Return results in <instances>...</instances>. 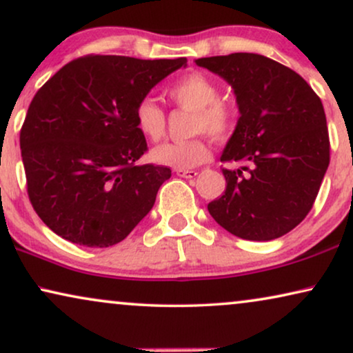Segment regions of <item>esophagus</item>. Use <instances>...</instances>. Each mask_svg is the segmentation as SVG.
Here are the masks:
<instances>
[{
	"instance_id": "1",
	"label": "esophagus",
	"mask_w": 353,
	"mask_h": 353,
	"mask_svg": "<svg viewBox=\"0 0 353 353\" xmlns=\"http://www.w3.org/2000/svg\"><path fill=\"white\" fill-rule=\"evenodd\" d=\"M176 175L181 178H196L197 172L196 170H181V168H176Z\"/></svg>"
}]
</instances>
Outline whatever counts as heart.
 Here are the masks:
<instances>
[{
	"label": "heart",
	"instance_id": "1",
	"mask_svg": "<svg viewBox=\"0 0 353 353\" xmlns=\"http://www.w3.org/2000/svg\"><path fill=\"white\" fill-rule=\"evenodd\" d=\"M168 98L180 108L191 110V133L204 132L215 139L233 133L239 109L231 98H220V88L210 77L199 72L188 74L168 86ZM134 125L144 138L159 141L165 134V112L152 98H143L134 108ZM154 162L172 168L190 170L210 159V149L202 138L159 144L151 151Z\"/></svg>",
	"mask_w": 353,
	"mask_h": 353
}]
</instances>
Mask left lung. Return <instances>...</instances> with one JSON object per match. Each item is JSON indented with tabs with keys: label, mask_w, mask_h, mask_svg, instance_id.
<instances>
[{
	"label": "left lung",
	"mask_w": 353,
	"mask_h": 353,
	"mask_svg": "<svg viewBox=\"0 0 353 353\" xmlns=\"http://www.w3.org/2000/svg\"><path fill=\"white\" fill-rule=\"evenodd\" d=\"M196 64L234 90L239 119L221 154L226 190L207 209L221 228L248 241H272L305 219L330 165L321 99L289 67L254 54L201 57Z\"/></svg>",
	"instance_id": "obj_1"
}]
</instances>
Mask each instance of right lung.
<instances>
[{"mask_svg": "<svg viewBox=\"0 0 353 353\" xmlns=\"http://www.w3.org/2000/svg\"><path fill=\"white\" fill-rule=\"evenodd\" d=\"M181 67L186 57L90 54L37 91L21 130L22 162L28 199L57 236L109 248L149 214L172 170L137 163L148 144L134 125V108Z\"/></svg>", "mask_w": 353, "mask_h": 353, "instance_id": "right-lung-1", "label": "right lung"}]
</instances>
